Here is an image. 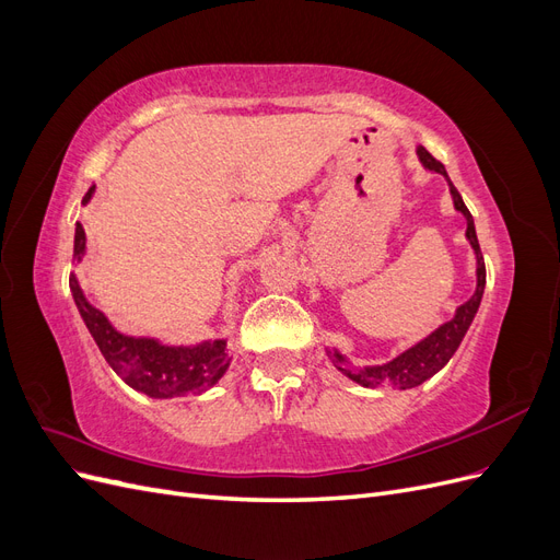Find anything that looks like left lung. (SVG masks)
Listing matches in <instances>:
<instances>
[{
	"label": "left lung",
	"instance_id": "left-lung-1",
	"mask_svg": "<svg viewBox=\"0 0 560 560\" xmlns=\"http://www.w3.org/2000/svg\"><path fill=\"white\" fill-rule=\"evenodd\" d=\"M418 156L422 161V165L428 167V171H434L439 175H446L444 165L439 163L425 147H418ZM451 186V196H453V206L457 212H463L467 219V241L474 247V254H477V292L471 294L469 301H465L460 308L455 311V317L444 322L442 327L436 331H432L428 338H422L420 343H416L413 348L404 350L401 354L393 362L381 364V366H366V369H346L343 362L346 358L338 350L329 352L331 354V362L338 371H343V374L360 383L364 387H381V385H393L399 389H409L416 387L420 383H425L428 378H432L439 369H444L446 362L453 358V352L460 346V341L465 338L474 315L479 311V303L483 296V287H486V264H483V254L479 247V238H477V231H474V219L467 210V206L463 202V196L457 194V189L453 186V182L448 179Z\"/></svg>",
	"mask_w": 560,
	"mask_h": 560
}]
</instances>
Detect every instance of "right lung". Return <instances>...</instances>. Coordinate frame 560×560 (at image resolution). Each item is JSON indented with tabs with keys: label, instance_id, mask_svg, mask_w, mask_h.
I'll return each mask as SVG.
<instances>
[{
	"label": "right lung",
	"instance_id": "add662e5",
	"mask_svg": "<svg viewBox=\"0 0 560 560\" xmlns=\"http://www.w3.org/2000/svg\"><path fill=\"white\" fill-rule=\"evenodd\" d=\"M95 186L83 196L89 202ZM86 249V233L77 222L74 233V257L81 259ZM70 290L74 296L77 308L86 322L91 336L100 352L105 354L107 364L121 376L130 387L154 399H171L184 395H198L202 389L212 387L219 378L226 374L229 354L226 341H206L194 348H171L161 346L154 338H132L118 334L109 319L93 308L83 296L77 278H70Z\"/></svg>",
	"mask_w": 560,
	"mask_h": 560
}]
</instances>
